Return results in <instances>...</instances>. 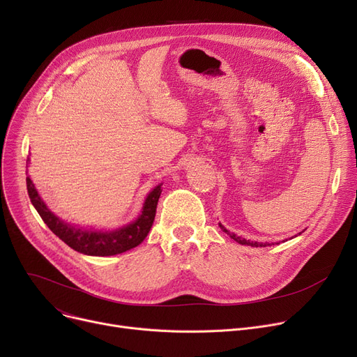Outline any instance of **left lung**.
I'll list each match as a JSON object with an SVG mask.
<instances>
[{
  "label": "left lung",
  "instance_id": "8db88e82",
  "mask_svg": "<svg viewBox=\"0 0 357 357\" xmlns=\"http://www.w3.org/2000/svg\"><path fill=\"white\" fill-rule=\"evenodd\" d=\"M219 226L222 227V230H223V231H226V234H227L231 239L236 241V242H238V243H241V245H250V246H270V245H274V243H268V242L262 243V242H251V241H246V239H243V238L236 236L235 234H231V231H229L227 229H225V226H223V225H220V223H219Z\"/></svg>",
  "mask_w": 357,
  "mask_h": 357
}]
</instances>
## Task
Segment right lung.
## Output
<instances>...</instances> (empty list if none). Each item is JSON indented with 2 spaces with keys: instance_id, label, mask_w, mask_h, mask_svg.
<instances>
[{
  "instance_id": "right-lung-1",
  "label": "right lung",
  "mask_w": 357,
  "mask_h": 357,
  "mask_svg": "<svg viewBox=\"0 0 357 357\" xmlns=\"http://www.w3.org/2000/svg\"><path fill=\"white\" fill-rule=\"evenodd\" d=\"M26 185L29 198L32 201L33 207L38 210L46 226H48L61 241H64L70 248H73L74 251L95 257H109L122 254L132 250L137 245H140L151 229L154 215H156L158 201L162 194L160 183L147 195L143 206V211L138 215V219L135 222L116 230L102 231L91 229L84 230L64 223L59 217H56L48 207H46L42 198L39 197L33 182L30 181L29 176L26 178Z\"/></svg>"
}]
</instances>
